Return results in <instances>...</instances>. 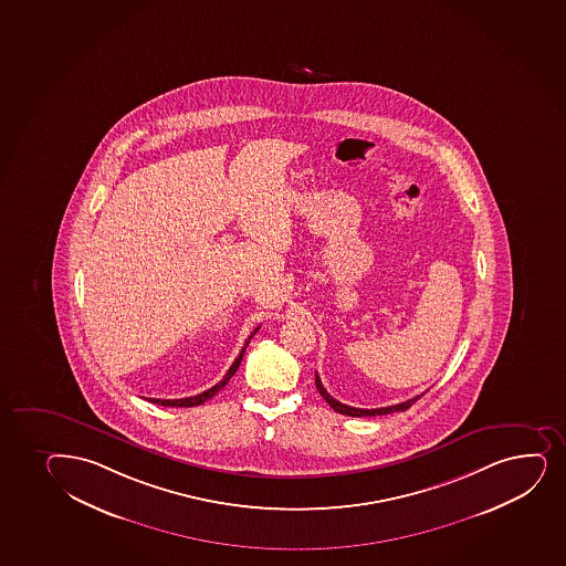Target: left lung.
I'll return each instance as SVG.
<instances>
[{
  "mask_svg": "<svg viewBox=\"0 0 566 566\" xmlns=\"http://www.w3.org/2000/svg\"><path fill=\"white\" fill-rule=\"evenodd\" d=\"M316 388H318L319 395L324 397L325 402L329 405L335 412L344 413V416H354V418H363V416H384V413H391V412H405V410H408V408L412 407L413 402L421 397V395H418V397H413V399L405 400V402H399V405H394V407H384V408H373V410H369V408H354L348 407V405H343V402H338L337 399H333L329 394H327V389L324 388V384H322V380H319V376L316 375Z\"/></svg>",
  "mask_w": 566,
  "mask_h": 566,
  "instance_id": "left-lung-1",
  "label": "left lung"
}]
</instances>
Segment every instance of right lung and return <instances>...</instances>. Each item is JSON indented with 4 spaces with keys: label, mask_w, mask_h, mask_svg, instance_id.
I'll list each match as a JSON object with an SVG mask.
<instances>
[{
    "label": "right lung",
    "mask_w": 566,
    "mask_h": 566,
    "mask_svg": "<svg viewBox=\"0 0 566 566\" xmlns=\"http://www.w3.org/2000/svg\"><path fill=\"white\" fill-rule=\"evenodd\" d=\"M260 329V327H255L254 333L248 337L247 343H244V346H242L241 354L237 356L235 361H233V365L229 367L228 373H226V376H223L222 380L218 381L217 386H212V388L207 389V391H203V394L193 395V397H186V399H148L150 402H156V405H161V407H199V405H203L205 400L212 399L214 395L220 391V389L228 384L229 378L231 376L235 375L237 369H239V365H241L242 356H244V349H247L248 343H250V338L254 337L255 331Z\"/></svg>",
    "instance_id": "obj_1"
}]
</instances>
